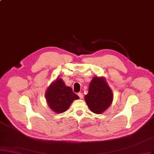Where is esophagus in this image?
<instances>
[{"instance_id":"esophagus-1","label":"esophagus","mask_w":154,"mask_h":154,"mask_svg":"<svg viewBox=\"0 0 154 154\" xmlns=\"http://www.w3.org/2000/svg\"><path fill=\"white\" fill-rule=\"evenodd\" d=\"M78 96L79 97V98H83V94L82 93H78Z\"/></svg>"}]
</instances>
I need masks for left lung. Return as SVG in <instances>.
Returning <instances> with one entry per match:
<instances>
[{
	"mask_svg": "<svg viewBox=\"0 0 154 154\" xmlns=\"http://www.w3.org/2000/svg\"><path fill=\"white\" fill-rule=\"evenodd\" d=\"M84 100L90 110L95 114H102L109 107L113 100V93L105 77L93 78Z\"/></svg>",
	"mask_w": 154,
	"mask_h": 154,
	"instance_id": "1",
	"label": "left lung"
}]
</instances>
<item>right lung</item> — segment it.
Instances as JSON below:
<instances>
[{
	"label": "right lung",
	"instance_id": "1",
	"mask_svg": "<svg viewBox=\"0 0 154 154\" xmlns=\"http://www.w3.org/2000/svg\"><path fill=\"white\" fill-rule=\"evenodd\" d=\"M45 98L48 107L56 113L66 111L72 103L79 97L74 93L72 89L66 86L61 78H57L47 88Z\"/></svg>",
	"mask_w": 154,
	"mask_h": 154
}]
</instances>
